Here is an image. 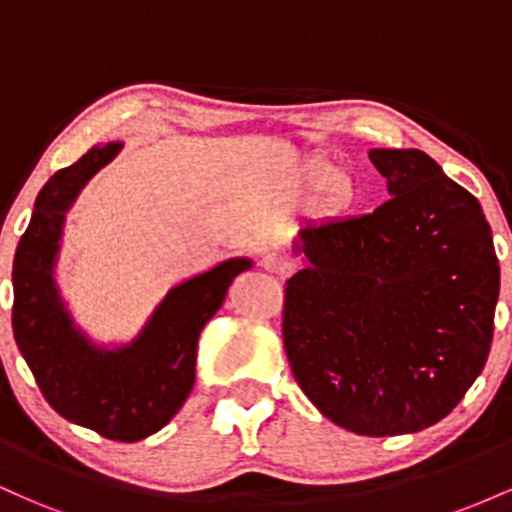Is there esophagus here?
<instances>
[{
    "label": "esophagus",
    "instance_id": "obj_1",
    "mask_svg": "<svg viewBox=\"0 0 512 512\" xmlns=\"http://www.w3.org/2000/svg\"><path fill=\"white\" fill-rule=\"evenodd\" d=\"M262 267L267 269V272L272 274H279V276H286L291 274L293 264L286 255H281V252H267V255L262 257Z\"/></svg>",
    "mask_w": 512,
    "mask_h": 512
}]
</instances>
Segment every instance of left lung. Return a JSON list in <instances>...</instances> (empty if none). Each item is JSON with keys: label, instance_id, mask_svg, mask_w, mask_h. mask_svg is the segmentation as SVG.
Returning <instances> with one entry per match:
<instances>
[{"label": "left lung", "instance_id": "left-lung-1", "mask_svg": "<svg viewBox=\"0 0 512 512\" xmlns=\"http://www.w3.org/2000/svg\"><path fill=\"white\" fill-rule=\"evenodd\" d=\"M390 199L308 223L286 281L293 378L358 436L416 433L448 416L489 358L501 267L477 197L424 151L373 149Z\"/></svg>", "mask_w": 512, "mask_h": 512}]
</instances>
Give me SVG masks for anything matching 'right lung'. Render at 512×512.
Instances as JSON below:
<instances>
[{"label":"right lung","mask_w":512,"mask_h":512,"mask_svg":"<svg viewBox=\"0 0 512 512\" xmlns=\"http://www.w3.org/2000/svg\"><path fill=\"white\" fill-rule=\"evenodd\" d=\"M120 149V142L93 146L40 190L14 257L11 325L35 383L57 414L103 438L134 443L178 414L195 385L199 332L221 308L231 281L252 262L226 260L170 289L134 342L117 349L88 342L64 308L52 272L64 214Z\"/></svg>","instance_id":"1"}]
</instances>
